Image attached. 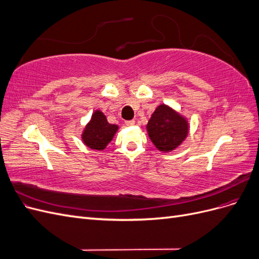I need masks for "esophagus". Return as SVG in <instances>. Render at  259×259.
<instances>
[{"label":"esophagus","mask_w":259,"mask_h":259,"mask_svg":"<svg viewBox=\"0 0 259 259\" xmlns=\"http://www.w3.org/2000/svg\"><path fill=\"white\" fill-rule=\"evenodd\" d=\"M135 124V121L134 120H130V121H125V125L126 126H133V125Z\"/></svg>","instance_id":"obj_1"}]
</instances>
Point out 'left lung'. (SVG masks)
I'll use <instances>...</instances> for the list:
<instances>
[{
  "instance_id": "8db88e82",
  "label": "left lung",
  "mask_w": 259,
  "mask_h": 259,
  "mask_svg": "<svg viewBox=\"0 0 259 259\" xmlns=\"http://www.w3.org/2000/svg\"><path fill=\"white\" fill-rule=\"evenodd\" d=\"M149 137L160 151H171L188 135V123L173 109L160 105L147 124Z\"/></svg>"
}]
</instances>
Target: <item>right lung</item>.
Masks as SVG:
<instances>
[{
    "mask_svg": "<svg viewBox=\"0 0 259 259\" xmlns=\"http://www.w3.org/2000/svg\"><path fill=\"white\" fill-rule=\"evenodd\" d=\"M116 131V125L109 124L105 114L96 111L93 114L91 122L86 125L82 138L88 147L95 150H104L112 140Z\"/></svg>",
    "mask_w": 259,
    "mask_h": 259,
    "instance_id": "1",
    "label": "right lung"
}]
</instances>
